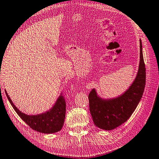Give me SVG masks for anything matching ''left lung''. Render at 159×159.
<instances>
[{
    "mask_svg": "<svg viewBox=\"0 0 159 159\" xmlns=\"http://www.w3.org/2000/svg\"><path fill=\"white\" fill-rule=\"evenodd\" d=\"M140 60L138 74L130 88L118 98L104 99L93 89L88 95L91 116L95 125L106 130H114L125 123L133 114L144 93L146 83V68L139 40Z\"/></svg>",
    "mask_w": 159,
    "mask_h": 159,
    "instance_id": "obj_1",
    "label": "left lung"
}]
</instances>
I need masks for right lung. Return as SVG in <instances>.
Listing matches in <instances>:
<instances>
[{
	"mask_svg": "<svg viewBox=\"0 0 159 159\" xmlns=\"http://www.w3.org/2000/svg\"><path fill=\"white\" fill-rule=\"evenodd\" d=\"M5 92L16 113L33 130L39 133L50 134L57 133L62 128L66 116V101L62 95L59 97L57 102L49 111L31 116L25 114L20 111L13 104L5 90Z\"/></svg>",
	"mask_w": 159,
	"mask_h": 159,
	"instance_id": "right-lung-1",
	"label": "right lung"
}]
</instances>
